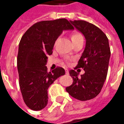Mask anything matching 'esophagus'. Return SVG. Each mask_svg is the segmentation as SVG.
Here are the masks:
<instances>
[{"label":"esophagus","instance_id":"34e87169","mask_svg":"<svg viewBox=\"0 0 124 124\" xmlns=\"http://www.w3.org/2000/svg\"><path fill=\"white\" fill-rule=\"evenodd\" d=\"M65 72H66V75H68V74H69V71H68V69H65Z\"/></svg>","mask_w":124,"mask_h":124}]
</instances>
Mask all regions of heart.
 I'll return each mask as SVG.
<instances>
[{"mask_svg":"<svg viewBox=\"0 0 124 124\" xmlns=\"http://www.w3.org/2000/svg\"><path fill=\"white\" fill-rule=\"evenodd\" d=\"M82 36L81 34L80 33L78 32H74L72 34V35L71 36V39H72V40H74V39H76V38H80V37H82Z\"/></svg>","mask_w":124,"mask_h":124,"instance_id":"heart-1","label":"heart"}]
</instances>
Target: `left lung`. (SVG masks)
<instances>
[{"label":"left lung","instance_id":"obj_1","mask_svg":"<svg viewBox=\"0 0 124 124\" xmlns=\"http://www.w3.org/2000/svg\"><path fill=\"white\" fill-rule=\"evenodd\" d=\"M70 23L86 38V47L76 68L85 73L78 77L74 70L69 71L73 83L66 90L73 98L86 101L98 95L106 80L108 70L110 48L106 35L96 26L84 20Z\"/></svg>","mask_w":124,"mask_h":124}]
</instances>
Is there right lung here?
<instances>
[{"label":"right lung","mask_w":124,"mask_h":124,"mask_svg":"<svg viewBox=\"0 0 124 124\" xmlns=\"http://www.w3.org/2000/svg\"><path fill=\"white\" fill-rule=\"evenodd\" d=\"M72 29L66 18L44 20L33 24L21 38L17 56L19 86L24 101L30 109L44 108L48 104L49 86L65 74L62 67L48 72L46 64L62 31Z\"/></svg>","instance_id":"1"}]
</instances>
